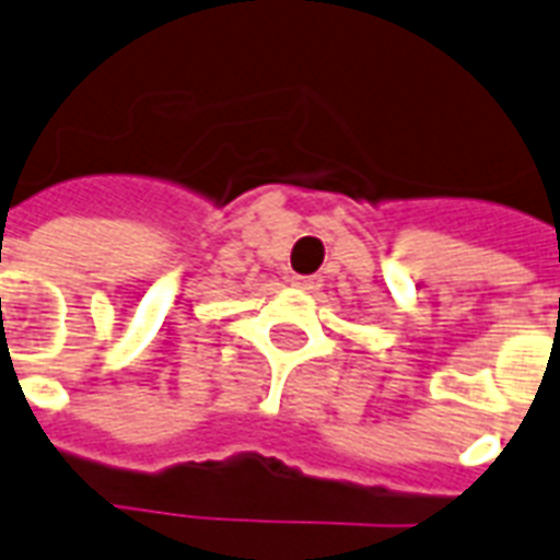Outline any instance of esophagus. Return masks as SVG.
Here are the masks:
<instances>
[{
    "instance_id": "esophagus-1",
    "label": "esophagus",
    "mask_w": 560,
    "mask_h": 560,
    "mask_svg": "<svg viewBox=\"0 0 560 560\" xmlns=\"http://www.w3.org/2000/svg\"><path fill=\"white\" fill-rule=\"evenodd\" d=\"M292 285H298V289H306V292H312V289H318L320 280H318V277H303V275H294V277H292Z\"/></svg>"
}]
</instances>
